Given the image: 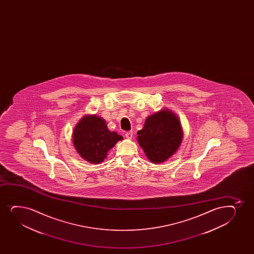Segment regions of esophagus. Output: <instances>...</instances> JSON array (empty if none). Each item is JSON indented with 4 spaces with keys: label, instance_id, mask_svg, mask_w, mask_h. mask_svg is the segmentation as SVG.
<instances>
[{
    "label": "esophagus",
    "instance_id": "esophagus-1",
    "mask_svg": "<svg viewBox=\"0 0 254 254\" xmlns=\"http://www.w3.org/2000/svg\"><path fill=\"white\" fill-rule=\"evenodd\" d=\"M126 137L127 138V139H132V137H133V132H132V131L126 132Z\"/></svg>",
    "mask_w": 254,
    "mask_h": 254
}]
</instances>
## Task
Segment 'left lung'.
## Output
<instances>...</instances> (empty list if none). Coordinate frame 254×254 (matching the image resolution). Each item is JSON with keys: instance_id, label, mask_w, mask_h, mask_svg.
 I'll return each mask as SVG.
<instances>
[{"instance_id": "left-lung-1", "label": "left lung", "mask_w": 254, "mask_h": 254, "mask_svg": "<svg viewBox=\"0 0 254 254\" xmlns=\"http://www.w3.org/2000/svg\"><path fill=\"white\" fill-rule=\"evenodd\" d=\"M137 134L138 142L146 157L155 163H163L175 154L183 138L178 117L169 109L147 117Z\"/></svg>"}]
</instances>
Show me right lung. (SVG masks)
Here are the masks:
<instances>
[{
  "mask_svg": "<svg viewBox=\"0 0 254 254\" xmlns=\"http://www.w3.org/2000/svg\"><path fill=\"white\" fill-rule=\"evenodd\" d=\"M123 137L108 128L105 120L96 115H85L73 129V143L83 159L100 163L108 152Z\"/></svg>",
  "mask_w": 254,
  "mask_h": 254,
  "instance_id": "1",
  "label": "right lung"
}]
</instances>
